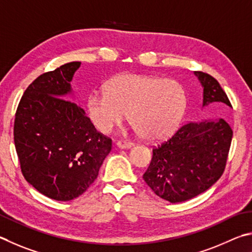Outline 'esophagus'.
Here are the masks:
<instances>
[{
	"mask_svg": "<svg viewBox=\"0 0 252 252\" xmlns=\"http://www.w3.org/2000/svg\"><path fill=\"white\" fill-rule=\"evenodd\" d=\"M117 146L119 148H130L134 146V143L133 142H129V140H124V139H121L118 140L117 142Z\"/></svg>",
	"mask_w": 252,
	"mask_h": 252,
	"instance_id": "esophagus-1",
	"label": "esophagus"
}]
</instances>
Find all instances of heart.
<instances>
[{"instance_id": "1", "label": "heart", "mask_w": 252, "mask_h": 252, "mask_svg": "<svg viewBox=\"0 0 252 252\" xmlns=\"http://www.w3.org/2000/svg\"><path fill=\"white\" fill-rule=\"evenodd\" d=\"M186 94L178 82L156 76L124 74L113 78L106 91L87 98V112L96 128L109 133L129 118L145 138L160 139L179 126L186 109Z\"/></svg>"}]
</instances>
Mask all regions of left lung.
<instances>
[{
    "mask_svg": "<svg viewBox=\"0 0 252 252\" xmlns=\"http://www.w3.org/2000/svg\"><path fill=\"white\" fill-rule=\"evenodd\" d=\"M204 86V106L211 103L231 106L217 79L198 70ZM232 129L222 118L188 122L173 136L153 147V158L143 175L158 197L180 202L206 191L226 168Z\"/></svg>",
    "mask_w": 252,
    "mask_h": 252,
    "instance_id": "1",
    "label": "left lung"
}]
</instances>
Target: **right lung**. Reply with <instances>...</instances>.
<instances>
[{"mask_svg":"<svg viewBox=\"0 0 252 252\" xmlns=\"http://www.w3.org/2000/svg\"><path fill=\"white\" fill-rule=\"evenodd\" d=\"M81 62L34 79L17 106L14 144L26 182L57 201L81 196L94 183L112 139L97 131L85 112L63 98Z\"/></svg>","mask_w":252,"mask_h":252,"instance_id":"1","label":"right lung"}]
</instances>
